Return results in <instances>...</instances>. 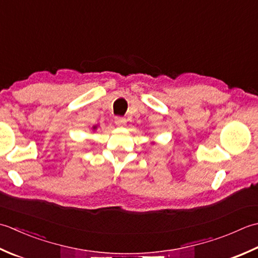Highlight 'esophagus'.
I'll return each mask as SVG.
<instances>
[{
    "label": "esophagus",
    "mask_w": 258,
    "mask_h": 258,
    "mask_svg": "<svg viewBox=\"0 0 258 258\" xmlns=\"http://www.w3.org/2000/svg\"><path fill=\"white\" fill-rule=\"evenodd\" d=\"M125 122H127V120L124 118H120V117L114 118V123L117 124L118 127H123V125H125Z\"/></svg>",
    "instance_id": "obj_1"
}]
</instances>
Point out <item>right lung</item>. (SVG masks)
<instances>
[{"instance_id": "obj_1", "label": "right lung", "mask_w": 258, "mask_h": 258, "mask_svg": "<svg viewBox=\"0 0 258 258\" xmlns=\"http://www.w3.org/2000/svg\"><path fill=\"white\" fill-rule=\"evenodd\" d=\"M92 129H93V130H96V129H97V125H93Z\"/></svg>"}]
</instances>
